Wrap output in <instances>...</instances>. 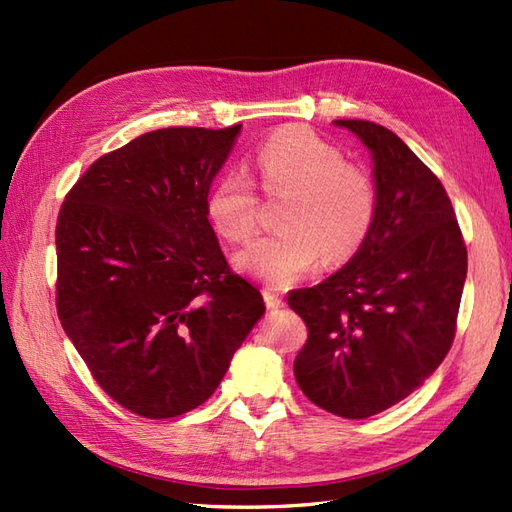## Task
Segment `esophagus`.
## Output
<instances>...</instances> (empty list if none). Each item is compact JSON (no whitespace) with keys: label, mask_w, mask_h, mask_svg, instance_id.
<instances>
[{"label":"esophagus","mask_w":512,"mask_h":512,"mask_svg":"<svg viewBox=\"0 0 512 512\" xmlns=\"http://www.w3.org/2000/svg\"><path fill=\"white\" fill-rule=\"evenodd\" d=\"M264 301H266V306L270 310L284 306V301H281V295H279V292H275L273 288H264Z\"/></svg>","instance_id":"34e87169"}]
</instances>
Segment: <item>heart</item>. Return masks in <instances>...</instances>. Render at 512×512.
I'll list each match as a JSON object with an SVG mask.
<instances>
[{"mask_svg":"<svg viewBox=\"0 0 512 512\" xmlns=\"http://www.w3.org/2000/svg\"><path fill=\"white\" fill-rule=\"evenodd\" d=\"M255 169L268 198H286L281 231L257 237L235 255L242 273L270 286H288L317 266L352 257L372 231L378 211L376 182L365 167L347 162L339 147L306 127L270 134L255 151ZM259 200L244 171L231 169L206 195V215L228 242H246L257 226Z\"/></svg>","mask_w":512,"mask_h":512,"instance_id":"1","label":"heart"}]
</instances>
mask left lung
<instances>
[{"mask_svg":"<svg viewBox=\"0 0 512 512\" xmlns=\"http://www.w3.org/2000/svg\"><path fill=\"white\" fill-rule=\"evenodd\" d=\"M334 123L372 151L376 220L339 273L292 290L288 306L308 325L297 385L317 407L358 420L407 398L449 354L466 246L442 182L391 129Z\"/></svg>","mask_w":512,"mask_h":512,"instance_id":"left-lung-1","label":"left lung"}]
</instances>
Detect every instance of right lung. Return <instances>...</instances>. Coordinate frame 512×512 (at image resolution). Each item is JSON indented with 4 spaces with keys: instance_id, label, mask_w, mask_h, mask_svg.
<instances>
[{
    "instance_id": "right-lung-1",
    "label": "right lung",
    "mask_w": 512,
    "mask_h": 512,
    "mask_svg": "<svg viewBox=\"0 0 512 512\" xmlns=\"http://www.w3.org/2000/svg\"><path fill=\"white\" fill-rule=\"evenodd\" d=\"M239 127H167L101 156L61 204L57 314L107 396L176 418L213 396L266 306L206 217Z\"/></svg>"
}]
</instances>
